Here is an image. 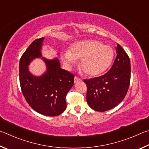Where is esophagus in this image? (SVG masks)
Returning <instances> with one entry per match:
<instances>
[{
	"mask_svg": "<svg viewBox=\"0 0 149 149\" xmlns=\"http://www.w3.org/2000/svg\"><path fill=\"white\" fill-rule=\"evenodd\" d=\"M81 79H80V78H79V77H74V83H77V82H80L81 81Z\"/></svg>",
	"mask_w": 149,
	"mask_h": 149,
	"instance_id": "obj_1",
	"label": "esophagus"
}]
</instances>
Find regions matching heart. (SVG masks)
<instances>
[{
    "label": "heart",
    "instance_id": "1",
    "mask_svg": "<svg viewBox=\"0 0 149 149\" xmlns=\"http://www.w3.org/2000/svg\"><path fill=\"white\" fill-rule=\"evenodd\" d=\"M114 52L111 46L103 45L95 40L79 42L63 55L62 59L67 65L80 60V67L87 76L95 77L102 74L113 61Z\"/></svg>",
    "mask_w": 149,
    "mask_h": 149
}]
</instances>
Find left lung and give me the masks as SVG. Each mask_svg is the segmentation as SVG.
Listing matches in <instances>:
<instances>
[{
    "label": "left lung",
    "mask_w": 149,
    "mask_h": 149,
    "mask_svg": "<svg viewBox=\"0 0 149 149\" xmlns=\"http://www.w3.org/2000/svg\"><path fill=\"white\" fill-rule=\"evenodd\" d=\"M116 54L113 66L107 72L99 77L84 80L87 86V103L94 111L104 112L115 107L124 100L128 90L130 60L118 44Z\"/></svg>",
    "instance_id": "1"
}]
</instances>
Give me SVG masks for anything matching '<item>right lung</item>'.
Returning a JSON list of instances; mask_svg holds the SVG:
<instances>
[{"label": "right lung", "mask_w": 149, "mask_h": 149, "mask_svg": "<svg viewBox=\"0 0 149 149\" xmlns=\"http://www.w3.org/2000/svg\"><path fill=\"white\" fill-rule=\"evenodd\" d=\"M44 38L36 39L22 55L19 61V83L23 95L33 110L48 116H58L67 107L65 97L74 84V76L60 67L57 58L42 57L47 70L40 77L34 76L28 65L42 57Z\"/></svg>", "instance_id": "obj_1"}]
</instances>
